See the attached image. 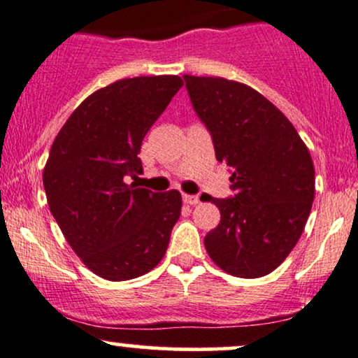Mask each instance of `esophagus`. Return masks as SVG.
Returning <instances> with one entry per match:
<instances>
[{
  "label": "esophagus",
  "mask_w": 358,
  "mask_h": 358,
  "mask_svg": "<svg viewBox=\"0 0 358 358\" xmlns=\"http://www.w3.org/2000/svg\"><path fill=\"white\" fill-rule=\"evenodd\" d=\"M182 201H184V204L194 206V204L199 203V197H197V196H191V194H184V196H182Z\"/></svg>",
  "instance_id": "34e87169"
}]
</instances>
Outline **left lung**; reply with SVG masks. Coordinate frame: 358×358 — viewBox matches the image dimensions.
Wrapping results in <instances>:
<instances>
[{"label": "left lung", "instance_id": "obj_1", "mask_svg": "<svg viewBox=\"0 0 358 358\" xmlns=\"http://www.w3.org/2000/svg\"><path fill=\"white\" fill-rule=\"evenodd\" d=\"M192 107L231 169L233 197L213 199L221 221L204 238L208 255L239 278L270 275L303 233L315 197L312 155L270 100L245 83L184 75Z\"/></svg>", "mask_w": 358, "mask_h": 358}]
</instances>
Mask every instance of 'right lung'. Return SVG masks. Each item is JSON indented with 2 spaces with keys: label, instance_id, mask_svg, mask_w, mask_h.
Returning <instances> with one entry per match:
<instances>
[{
  "label": "right lung",
  "instance_id": "1",
  "mask_svg": "<svg viewBox=\"0 0 358 358\" xmlns=\"http://www.w3.org/2000/svg\"><path fill=\"white\" fill-rule=\"evenodd\" d=\"M184 82L176 75L113 82L88 95L50 149L43 187L71 250L96 276L125 281L157 266L182 197L127 184L142 141Z\"/></svg>",
  "mask_w": 358,
  "mask_h": 358
}]
</instances>
